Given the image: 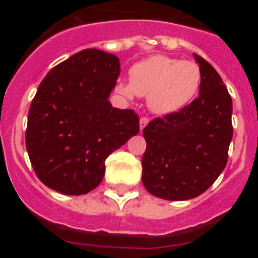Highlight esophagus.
<instances>
[{
  "mask_svg": "<svg viewBox=\"0 0 258 258\" xmlns=\"http://www.w3.org/2000/svg\"><path fill=\"white\" fill-rule=\"evenodd\" d=\"M149 121H150V118H149V117H145V116H143V117H141V120H140L141 131H143V127H145L146 125L149 124Z\"/></svg>",
  "mask_w": 258,
  "mask_h": 258,
  "instance_id": "1",
  "label": "esophagus"
}]
</instances>
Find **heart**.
Segmentation results:
<instances>
[{"label": "heart", "mask_w": 258, "mask_h": 258, "mask_svg": "<svg viewBox=\"0 0 258 258\" xmlns=\"http://www.w3.org/2000/svg\"><path fill=\"white\" fill-rule=\"evenodd\" d=\"M202 71L198 63L166 55H154L138 61L131 70V83L120 84L126 97H147L155 113H170L183 108L198 94Z\"/></svg>", "instance_id": "1"}]
</instances>
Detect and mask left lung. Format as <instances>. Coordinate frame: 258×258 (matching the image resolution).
Instances as JSON below:
<instances>
[{"label": "left lung", "mask_w": 258, "mask_h": 258, "mask_svg": "<svg viewBox=\"0 0 258 258\" xmlns=\"http://www.w3.org/2000/svg\"><path fill=\"white\" fill-rule=\"evenodd\" d=\"M202 71L199 97L143 129L142 182L154 197L187 200L208 190L222 173L232 138V101L222 79L194 54Z\"/></svg>", "instance_id": "obj_1"}]
</instances>
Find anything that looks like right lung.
Returning a JSON list of instances; mask_svg holds the SVG:
<instances>
[{
  "instance_id": "right-lung-1",
  "label": "right lung",
  "mask_w": 258,
  "mask_h": 258,
  "mask_svg": "<svg viewBox=\"0 0 258 258\" xmlns=\"http://www.w3.org/2000/svg\"><path fill=\"white\" fill-rule=\"evenodd\" d=\"M120 75L113 54L85 49L50 70L31 103L26 146L36 175L66 195L101 183L104 161L140 132L133 109L111 106Z\"/></svg>"
}]
</instances>
